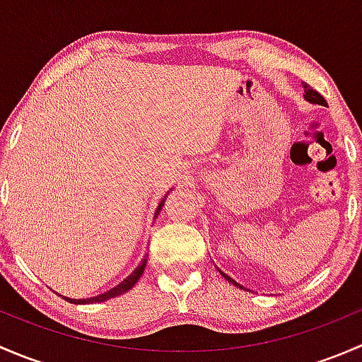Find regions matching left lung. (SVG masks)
Returning a JSON list of instances; mask_svg holds the SVG:
<instances>
[{
	"label": "left lung",
	"instance_id": "obj_1",
	"mask_svg": "<svg viewBox=\"0 0 362 362\" xmlns=\"http://www.w3.org/2000/svg\"><path fill=\"white\" fill-rule=\"evenodd\" d=\"M303 87H305V100L306 101H310V103H315V105H326V100H324L322 96H320L319 93H317L315 89H312V87L308 86V83H303ZM222 276H224L226 280H228V282H231L233 286H238V284L235 282V280L231 279V276H228V275H224V273H222Z\"/></svg>",
	"mask_w": 362,
	"mask_h": 362
}]
</instances>
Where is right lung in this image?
<instances>
[{"mask_svg":"<svg viewBox=\"0 0 362 362\" xmlns=\"http://www.w3.org/2000/svg\"><path fill=\"white\" fill-rule=\"evenodd\" d=\"M163 204H164V199H163V202L159 203L158 211H156V217H158V214H159L160 208H163ZM145 264H147V259H144V261H141V264L138 266V268L134 269V272L131 273V275L127 276L126 280H122V282H120L119 286L113 287V289H110V291H107V293H105V294L94 296V298H89V299H69V298H66V301L73 303V305H89V303H101V301H107V299L115 298V296H119V294L126 293V291H129L131 287H133L134 284H136L138 280H140V276L144 275Z\"/></svg>","mask_w":362,"mask_h":362,"instance_id":"obj_1","label":"right lung"}]
</instances>
